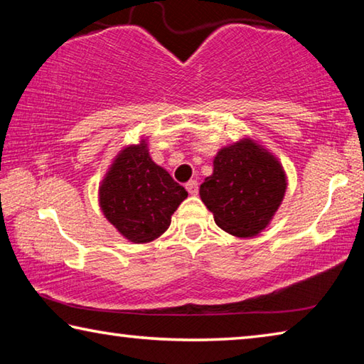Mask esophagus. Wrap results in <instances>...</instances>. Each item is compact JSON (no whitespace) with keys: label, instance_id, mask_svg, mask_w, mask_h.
<instances>
[{"label":"esophagus","instance_id":"1","mask_svg":"<svg viewBox=\"0 0 364 364\" xmlns=\"http://www.w3.org/2000/svg\"><path fill=\"white\" fill-rule=\"evenodd\" d=\"M186 189H188L189 194L196 196L197 193H199V183H197L196 180H191V181L186 183Z\"/></svg>","mask_w":364,"mask_h":364}]
</instances>
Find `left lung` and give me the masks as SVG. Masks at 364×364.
Listing matches in <instances>:
<instances>
[{
    "instance_id": "8db88e82",
    "label": "left lung",
    "mask_w": 364,
    "mask_h": 364,
    "mask_svg": "<svg viewBox=\"0 0 364 364\" xmlns=\"http://www.w3.org/2000/svg\"><path fill=\"white\" fill-rule=\"evenodd\" d=\"M284 170L250 139L223 147L213 173L200 184V199L221 230L252 237L267 228L286 193Z\"/></svg>"
}]
</instances>
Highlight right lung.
I'll list each match as a JSON object with an SVG mask.
<instances>
[{
	"mask_svg": "<svg viewBox=\"0 0 364 364\" xmlns=\"http://www.w3.org/2000/svg\"><path fill=\"white\" fill-rule=\"evenodd\" d=\"M186 197V189L152 162L144 141L119 154L100 188L106 218L134 244L151 242L167 231Z\"/></svg>",
	"mask_w": 364,
	"mask_h": 364,
	"instance_id": "right-lung-1",
	"label": "right lung"
}]
</instances>
